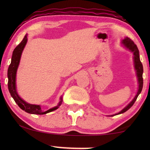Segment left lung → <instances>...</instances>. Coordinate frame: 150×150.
Wrapping results in <instances>:
<instances>
[{
  "instance_id": "8db88e82",
  "label": "left lung",
  "mask_w": 150,
  "mask_h": 150,
  "mask_svg": "<svg viewBox=\"0 0 150 150\" xmlns=\"http://www.w3.org/2000/svg\"><path fill=\"white\" fill-rule=\"evenodd\" d=\"M122 44L124 45L126 48H128L129 50H130L131 52H132L133 54H134V63L135 70H136V72H137V78H138L139 89H138V91H137V95L135 96V97L134 98V99L132 100V102H130V103H129L128 105L124 108V109H122L120 112L115 114V115H119V114H122L123 112L127 111L129 108H131V106L134 104V102L137 100L139 95L141 93V91H142L143 85V67L142 63H141L140 61V58H139V51L138 48H137V45L134 44L133 41L131 40L130 39L128 38H125L124 40L122 42ZM111 116H113V115H111Z\"/></svg>"
}]
</instances>
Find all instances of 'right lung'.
Masks as SVG:
<instances>
[{"label": "right lung", "instance_id": "1", "mask_svg": "<svg viewBox=\"0 0 150 150\" xmlns=\"http://www.w3.org/2000/svg\"><path fill=\"white\" fill-rule=\"evenodd\" d=\"M27 42V35L24 36V38L21 42L14 49L13 54L11 57V62L9 65V68L7 71V76H8V89H9V93L11 94V97L15 100L16 104L19 106V107L24 111L30 114H36V115H44L48 113V112H52L53 110L57 109L61 105L63 102L62 97H61L60 102H59L58 105L52 108H50L46 111H44L40 105H35V104H30L26 102L24 100L21 99V98L18 96L16 91V71L19 65L20 57H21L22 51H23L24 46Z\"/></svg>", "mask_w": 150, "mask_h": 150}]
</instances>
